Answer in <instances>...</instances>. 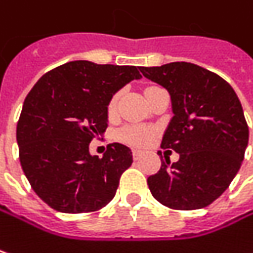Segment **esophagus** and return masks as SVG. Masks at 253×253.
Returning a JSON list of instances; mask_svg holds the SVG:
<instances>
[{"mask_svg": "<svg viewBox=\"0 0 253 253\" xmlns=\"http://www.w3.org/2000/svg\"><path fill=\"white\" fill-rule=\"evenodd\" d=\"M132 157H134V160H139L141 153H139V151H136V150H134V151H132Z\"/></svg>", "mask_w": 253, "mask_h": 253, "instance_id": "1", "label": "esophagus"}]
</instances>
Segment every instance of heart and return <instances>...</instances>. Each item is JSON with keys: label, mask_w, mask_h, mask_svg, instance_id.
I'll list each match as a JSON object with an SVG mask.
<instances>
[{"label": "heart", "mask_w": 253, "mask_h": 253, "mask_svg": "<svg viewBox=\"0 0 253 253\" xmlns=\"http://www.w3.org/2000/svg\"><path fill=\"white\" fill-rule=\"evenodd\" d=\"M151 89V87H148ZM147 89V90H148ZM118 98H119V93H115L112 96V99L109 100V105H108V112L109 114H114L115 109H117ZM154 138V129L150 126H144V125H128L125 128H122L119 131V139L136 147V148H141V147H145L151 142V139Z\"/></svg>", "instance_id": "1"}]
</instances>
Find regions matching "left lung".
<instances>
[{
  "label": "left lung",
  "mask_w": 253,
  "mask_h": 253,
  "mask_svg": "<svg viewBox=\"0 0 253 253\" xmlns=\"http://www.w3.org/2000/svg\"><path fill=\"white\" fill-rule=\"evenodd\" d=\"M141 72L171 96L174 117L161 148L180 155L177 163L161 160L160 171L147 180L150 191L170 209L206 208L223 194L244 161L249 128L239 98L225 79L197 64L174 62Z\"/></svg>",
  "instance_id": "8db88e82"
}]
</instances>
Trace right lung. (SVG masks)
<instances>
[{
    "label": "right lung",
    "instance_id": "add662e5",
    "mask_svg": "<svg viewBox=\"0 0 253 253\" xmlns=\"http://www.w3.org/2000/svg\"><path fill=\"white\" fill-rule=\"evenodd\" d=\"M139 78L135 66L75 60L47 72L28 92L17 124L20 163L45 205L87 213L114 199L132 153L114 142L99 158L89 144L108 128L112 96Z\"/></svg>",
    "mask_w": 253,
    "mask_h": 253
}]
</instances>
